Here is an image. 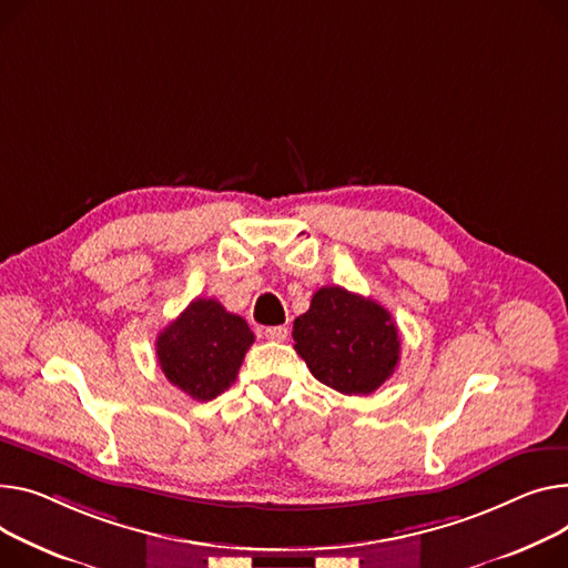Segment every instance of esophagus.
I'll return each instance as SVG.
<instances>
[{"label": "esophagus", "instance_id": "esophagus-1", "mask_svg": "<svg viewBox=\"0 0 568 568\" xmlns=\"http://www.w3.org/2000/svg\"><path fill=\"white\" fill-rule=\"evenodd\" d=\"M262 333H264V337L272 339V343H283L290 331H287V326H267Z\"/></svg>", "mask_w": 568, "mask_h": 568}]
</instances>
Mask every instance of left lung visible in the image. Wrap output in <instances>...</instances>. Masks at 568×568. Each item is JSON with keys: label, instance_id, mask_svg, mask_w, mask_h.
Here are the masks:
<instances>
[{"label": "left lung", "instance_id": "1", "mask_svg": "<svg viewBox=\"0 0 568 568\" xmlns=\"http://www.w3.org/2000/svg\"><path fill=\"white\" fill-rule=\"evenodd\" d=\"M294 349L317 382L343 395H369L397 367L399 333L390 313L345 287H322L294 320Z\"/></svg>", "mask_w": 568, "mask_h": 568}]
</instances>
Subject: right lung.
Returning <instances> with one entry per match:
<instances>
[{
  "label": "right lung",
  "mask_w": 568,
  "mask_h": 568,
  "mask_svg": "<svg viewBox=\"0 0 568 568\" xmlns=\"http://www.w3.org/2000/svg\"><path fill=\"white\" fill-rule=\"evenodd\" d=\"M253 331L216 298H194L155 339L166 379L189 397L210 402L229 390L253 345Z\"/></svg>",
  "instance_id": "obj_1"
}]
</instances>
